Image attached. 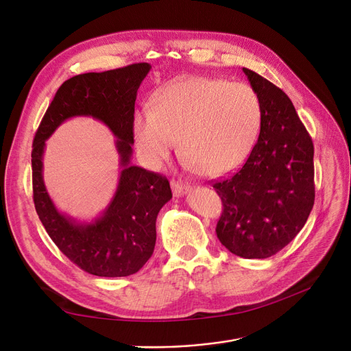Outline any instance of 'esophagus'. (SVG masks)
Segmentation results:
<instances>
[{"label":"esophagus","mask_w":351,"mask_h":351,"mask_svg":"<svg viewBox=\"0 0 351 351\" xmlns=\"http://www.w3.org/2000/svg\"><path fill=\"white\" fill-rule=\"evenodd\" d=\"M171 188H172V191H173V193H175L176 196H180V195L186 193V192H189V191L192 189V186L189 185V183L180 182V180H175V179L171 180Z\"/></svg>","instance_id":"34e87169"}]
</instances>
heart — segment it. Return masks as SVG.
I'll return each instance as SVG.
<instances>
[{
    "instance_id": "b5f03b06",
    "label": "heart",
    "mask_w": 351,
    "mask_h": 351,
    "mask_svg": "<svg viewBox=\"0 0 351 351\" xmlns=\"http://www.w3.org/2000/svg\"><path fill=\"white\" fill-rule=\"evenodd\" d=\"M262 121V104L245 82L191 77L163 86L151 105L134 117L132 131L142 158L152 168L178 146L192 168L206 176L241 166L253 149Z\"/></svg>"
}]
</instances>
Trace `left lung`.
Here are the masks:
<instances>
[{
    "instance_id": "left-lung-1",
    "label": "left lung",
    "mask_w": 351,
    "mask_h": 351,
    "mask_svg": "<svg viewBox=\"0 0 351 351\" xmlns=\"http://www.w3.org/2000/svg\"><path fill=\"white\" fill-rule=\"evenodd\" d=\"M262 104L261 134L243 163L213 188L222 199L216 234L245 259H266L289 245L315 205V146L285 92L243 68Z\"/></svg>"
}]
</instances>
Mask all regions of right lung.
Returning a JSON list of instances; mask_svg holds the SVG:
<instances>
[{
	"mask_svg": "<svg viewBox=\"0 0 351 351\" xmlns=\"http://www.w3.org/2000/svg\"><path fill=\"white\" fill-rule=\"evenodd\" d=\"M149 69V64L139 62L69 78L58 88L32 142V199L41 223L73 265L101 278L131 276L149 261L158 213L172 197L166 176L129 165L136 92ZM77 114H90L108 124L120 139L117 145L123 158L113 204L88 227L73 226L55 210L42 182L45 139L61 121Z\"/></svg>",
	"mask_w": 351,
	"mask_h": 351,
	"instance_id": "right-lung-1",
	"label": "right lung"
}]
</instances>
